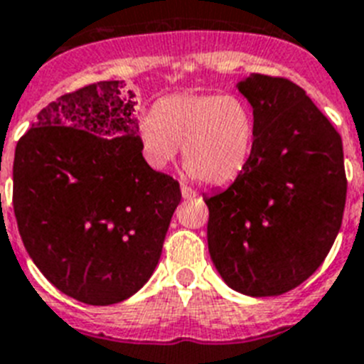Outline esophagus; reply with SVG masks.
I'll list each match as a JSON object with an SVG mask.
<instances>
[{
	"label": "esophagus",
	"instance_id": "1",
	"mask_svg": "<svg viewBox=\"0 0 364 364\" xmlns=\"http://www.w3.org/2000/svg\"><path fill=\"white\" fill-rule=\"evenodd\" d=\"M180 191H182V197H184L186 200H191V199H195V197H199V193H197L195 189L189 188L188 184L180 186Z\"/></svg>",
	"mask_w": 364,
	"mask_h": 364
}]
</instances>
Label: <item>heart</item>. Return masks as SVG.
I'll list each match as a JSON object with an SVG mask.
<instances>
[{"label": "heart", "mask_w": 364, "mask_h": 364, "mask_svg": "<svg viewBox=\"0 0 364 364\" xmlns=\"http://www.w3.org/2000/svg\"><path fill=\"white\" fill-rule=\"evenodd\" d=\"M257 141L253 107L238 95L165 96L152 115L137 122L143 160L165 169L184 150V164L193 176L214 186L229 184L247 167Z\"/></svg>", "instance_id": "b5f03b06"}]
</instances>
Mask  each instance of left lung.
<instances>
[{"instance_id":"8db88e82","label":"left lung","mask_w":364,"mask_h":364,"mask_svg":"<svg viewBox=\"0 0 364 364\" xmlns=\"http://www.w3.org/2000/svg\"><path fill=\"white\" fill-rule=\"evenodd\" d=\"M236 89L253 107L257 141L242 175L204 197L208 251L232 290L279 296L320 268L341 230L342 139L292 81L251 74Z\"/></svg>"}]
</instances>
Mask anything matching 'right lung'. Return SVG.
Masks as SVG:
<instances>
[{
	"label": "right lung",
	"instance_id": "right-lung-1",
	"mask_svg": "<svg viewBox=\"0 0 364 364\" xmlns=\"http://www.w3.org/2000/svg\"><path fill=\"white\" fill-rule=\"evenodd\" d=\"M100 81L50 102L18 141L13 204L27 253L87 305L134 296L154 273L182 195L137 143L134 92Z\"/></svg>",
	"mask_w": 364,
	"mask_h": 364
}]
</instances>
